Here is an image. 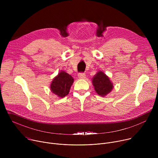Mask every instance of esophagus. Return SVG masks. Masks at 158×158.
<instances>
[{"label": "esophagus", "instance_id": "esophagus-1", "mask_svg": "<svg viewBox=\"0 0 158 158\" xmlns=\"http://www.w3.org/2000/svg\"><path fill=\"white\" fill-rule=\"evenodd\" d=\"M78 77L79 79H84L85 77V74L84 73H80L78 74Z\"/></svg>", "mask_w": 158, "mask_h": 158}]
</instances>
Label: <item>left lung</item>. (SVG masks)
Listing matches in <instances>:
<instances>
[{
	"label": "left lung",
	"mask_w": 158,
	"mask_h": 158,
	"mask_svg": "<svg viewBox=\"0 0 158 158\" xmlns=\"http://www.w3.org/2000/svg\"><path fill=\"white\" fill-rule=\"evenodd\" d=\"M93 84L96 93L101 96H104L109 93L113 88V85L109 78L101 71L98 72L94 76L93 79Z\"/></svg>",
	"instance_id": "1"
}]
</instances>
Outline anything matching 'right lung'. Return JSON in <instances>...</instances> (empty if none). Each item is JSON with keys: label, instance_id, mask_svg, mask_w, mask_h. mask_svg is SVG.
<instances>
[{"label": "right lung", "instance_id": "obj_1", "mask_svg": "<svg viewBox=\"0 0 158 158\" xmlns=\"http://www.w3.org/2000/svg\"><path fill=\"white\" fill-rule=\"evenodd\" d=\"M74 79L71 75L61 71L53 79L51 85V90L59 97L64 98L69 94Z\"/></svg>", "mask_w": 158, "mask_h": 158}]
</instances>
